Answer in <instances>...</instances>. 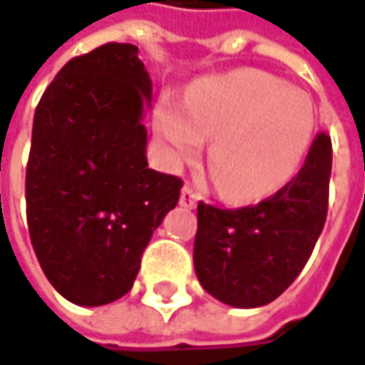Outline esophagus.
<instances>
[{
	"mask_svg": "<svg viewBox=\"0 0 365 365\" xmlns=\"http://www.w3.org/2000/svg\"><path fill=\"white\" fill-rule=\"evenodd\" d=\"M197 201H199V195H197L195 191H193L189 185H185V187H182V195H180V205H182V207L193 210V207L197 205Z\"/></svg>",
	"mask_w": 365,
	"mask_h": 365,
	"instance_id": "obj_1",
	"label": "esophagus"
}]
</instances>
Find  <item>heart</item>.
Listing matches in <instances>:
<instances>
[{
	"mask_svg": "<svg viewBox=\"0 0 365 365\" xmlns=\"http://www.w3.org/2000/svg\"><path fill=\"white\" fill-rule=\"evenodd\" d=\"M155 128L174 164H193L201 143L210 176L230 201H253L282 189L301 168L316 130V108L301 89L257 70L205 81L180 110L164 99Z\"/></svg>",
	"mask_w": 365,
	"mask_h": 365,
	"instance_id": "b5f03b06",
	"label": "heart"
}]
</instances>
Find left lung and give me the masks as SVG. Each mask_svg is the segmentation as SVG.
Wrapping results in <instances>:
<instances>
[{
    "instance_id": "obj_1",
    "label": "left lung",
    "mask_w": 365,
    "mask_h": 365,
    "mask_svg": "<svg viewBox=\"0 0 365 365\" xmlns=\"http://www.w3.org/2000/svg\"><path fill=\"white\" fill-rule=\"evenodd\" d=\"M330 168V137L320 133L297 176L262 203L241 210L199 203L193 262L201 287L241 309L282 295L324 228Z\"/></svg>"
}]
</instances>
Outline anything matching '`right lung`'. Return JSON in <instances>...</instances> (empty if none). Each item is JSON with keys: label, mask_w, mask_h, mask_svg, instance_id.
Here are the masks:
<instances>
[{"label": "right lung", "mask_w": 365, "mask_h": 365, "mask_svg": "<svg viewBox=\"0 0 365 365\" xmlns=\"http://www.w3.org/2000/svg\"><path fill=\"white\" fill-rule=\"evenodd\" d=\"M151 78L139 47L70 60L43 93L26 166L33 249L53 289L97 307L126 295L182 182L147 164Z\"/></svg>", "instance_id": "add662e5"}]
</instances>
